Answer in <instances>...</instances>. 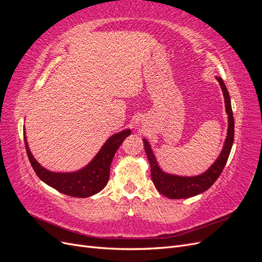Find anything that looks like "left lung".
Here are the masks:
<instances>
[{"instance_id":"1","label":"left lung","mask_w":262,"mask_h":262,"mask_svg":"<svg viewBox=\"0 0 262 262\" xmlns=\"http://www.w3.org/2000/svg\"><path fill=\"white\" fill-rule=\"evenodd\" d=\"M216 78L224 95L226 113L228 115V131L224 147L222 149L219 158L207 171L200 176L194 177H179L165 173L158 167L156 158L152 152V148H150L148 142L146 140H143L145 153L147 155L150 166V177H152L153 184L158 190V192L169 198V199H187V198L204 192L220 177L228 160L234 142V117L231 105V97H229L226 86L221 77Z\"/></svg>"}]
</instances>
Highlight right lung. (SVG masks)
<instances>
[{"mask_svg":"<svg viewBox=\"0 0 262 262\" xmlns=\"http://www.w3.org/2000/svg\"><path fill=\"white\" fill-rule=\"evenodd\" d=\"M130 134V130H124L109 138L90 165H87L82 170L70 173L52 172L41 167L31 155L25 136H24V141H25L29 162L39 178L63 194L86 198L99 192L101 189L105 188L109 179L110 165H112L115 153L123 140Z\"/></svg>","mask_w":262,"mask_h":262,"instance_id":"1","label":"right lung"}]
</instances>
